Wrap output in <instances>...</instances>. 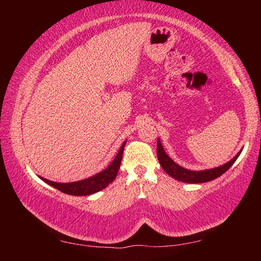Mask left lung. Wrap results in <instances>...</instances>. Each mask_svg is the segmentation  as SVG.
<instances>
[{"label": "left lung", "mask_w": 261, "mask_h": 261, "mask_svg": "<svg viewBox=\"0 0 261 261\" xmlns=\"http://www.w3.org/2000/svg\"><path fill=\"white\" fill-rule=\"evenodd\" d=\"M156 153H158L159 162H160L162 169L173 178L180 180V182H184V183H205V182H210V180L218 178L219 176L226 173L229 168L232 166V163L237 160L238 155L241 154L240 152L235 158L231 159L229 162H227L226 165L214 168V169L193 171V170L185 169V168L178 166L177 163H175L173 160H171V159L166 154L165 149H163L160 139H158Z\"/></svg>", "instance_id": "left-lung-1"}]
</instances>
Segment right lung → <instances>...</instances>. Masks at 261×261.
I'll use <instances>...</instances> for the list:
<instances>
[{"label": "right lung", "instance_id": "right-lung-1", "mask_svg": "<svg viewBox=\"0 0 261 261\" xmlns=\"http://www.w3.org/2000/svg\"><path fill=\"white\" fill-rule=\"evenodd\" d=\"M124 146H125V141L123 143L116 158L114 159V161L110 163L108 168H106L103 171L92 176L90 178L78 180V182H73V183H56V182H51V180H48L46 178H41V179L45 180L47 184L51 185V187H54L55 189L60 190L61 192L71 194V196H88V194L99 192L100 190L105 189L109 183H112L113 180L116 178L118 169H120V166H121Z\"/></svg>", "mask_w": 261, "mask_h": 261}]
</instances>
